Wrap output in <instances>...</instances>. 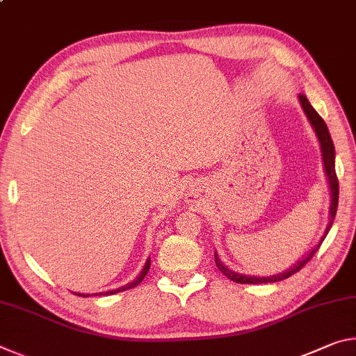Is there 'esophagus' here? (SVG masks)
I'll return each instance as SVG.
<instances>
[{
  "label": "esophagus",
  "mask_w": 356,
  "mask_h": 356,
  "mask_svg": "<svg viewBox=\"0 0 356 356\" xmlns=\"http://www.w3.org/2000/svg\"><path fill=\"white\" fill-rule=\"evenodd\" d=\"M197 193H200L197 190H191V191H190V200H191V201H193V200H196V197H197Z\"/></svg>",
  "instance_id": "esophagus-1"
}]
</instances>
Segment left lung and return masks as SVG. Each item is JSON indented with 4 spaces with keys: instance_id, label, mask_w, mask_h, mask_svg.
Wrapping results in <instances>:
<instances>
[{
    "instance_id": "8db88e82",
    "label": "left lung",
    "mask_w": 356,
    "mask_h": 356,
    "mask_svg": "<svg viewBox=\"0 0 356 356\" xmlns=\"http://www.w3.org/2000/svg\"><path fill=\"white\" fill-rule=\"evenodd\" d=\"M298 100H300V105L303 108V111L306 114V118H308L311 127L314 129L316 131V136L318 140V144H321V150H322V160H323V168H325V176L328 179V186H330V196H331V204H330V222L327 225V229H325L323 236L321 238V242H318L314 248H312L306 257L301 259L297 264L291 267L286 272L278 273V275H273V276H250V275H242V273H237L234 272L227 267V265L222 264L220 261L218 254H216L215 251V264L216 267H218L220 272L227 276L229 280L234 281V282H240V284H265V282H278L289 278V276H292L293 273H297L298 270L303 267V265L309 261V259L316 254V251L318 250V246L323 242V238L327 237V234L330 231L331 225H333V220L336 216V210H337V200H339V184H337V177H336V170H334V144L333 140H331L330 136V131L327 124H325V120L318 116V113L312 108V105L309 104V100L305 97V95H298Z\"/></svg>"
}]
</instances>
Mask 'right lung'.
<instances>
[{"label": "right lung", "instance_id": "right-lung-1", "mask_svg": "<svg viewBox=\"0 0 356 356\" xmlns=\"http://www.w3.org/2000/svg\"><path fill=\"white\" fill-rule=\"evenodd\" d=\"M149 267H150V257L147 259L146 261V264H144V267H143V270L140 272V275L136 276V278L131 281V282H129V284H125V286H122V287H118V289H113V291H106V292H102L100 295H113V293H118V292H124V291H129V289H131V287H136L138 284H140V282L144 280V276L147 275V272H149ZM76 295H83V297H89V295L91 293H76ZM97 295V293H95Z\"/></svg>", "mask_w": 356, "mask_h": 356}]
</instances>
